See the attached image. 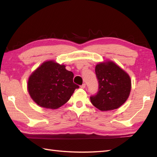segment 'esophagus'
Listing matches in <instances>:
<instances>
[{"instance_id": "esophagus-1", "label": "esophagus", "mask_w": 157, "mask_h": 157, "mask_svg": "<svg viewBox=\"0 0 157 157\" xmlns=\"http://www.w3.org/2000/svg\"><path fill=\"white\" fill-rule=\"evenodd\" d=\"M80 88H82V89H84V88H86V84H83L80 86Z\"/></svg>"}]
</instances>
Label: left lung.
<instances>
[{"label":"left lung","mask_w":157,"mask_h":157,"mask_svg":"<svg viewBox=\"0 0 157 157\" xmlns=\"http://www.w3.org/2000/svg\"><path fill=\"white\" fill-rule=\"evenodd\" d=\"M95 72L98 91L90 97L92 104L102 111L115 110L124 104L132 88L128 73L111 61L98 63Z\"/></svg>","instance_id":"8db88e82"}]
</instances>
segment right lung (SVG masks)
Wrapping results in <instances>:
<instances>
[{"label": "right lung", "mask_w": 157, "mask_h": 157, "mask_svg": "<svg viewBox=\"0 0 157 157\" xmlns=\"http://www.w3.org/2000/svg\"><path fill=\"white\" fill-rule=\"evenodd\" d=\"M73 73L55 61L42 63L29 75L28 90L40 106L56 109L65 105L79 86L73 82Z\"/></svg>", "instance_id": "right-lung-1"}]
</instances>
